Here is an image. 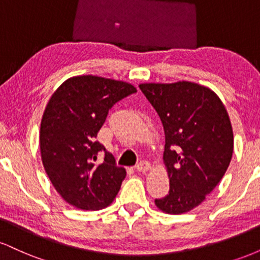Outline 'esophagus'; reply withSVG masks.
Here are the masks:
<instances>
[{"label":"esophagus","mask_w":260,"mask_h":260,"mask_svg":"<svg viewBox=\"0 0 260 260\" xmlns=\"http://www.w3.org/2000/svg\"><path fill=\"white\" fill-rule=\"evenodd\" d=\"M150 169V164L148 161H140L138 165L136 166V170L138 172H147Z\"/></svg>","instance_id":"34e87169"}]
</instances>
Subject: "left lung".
I'll use <instances>...</instances> for the list:
<instances>
[{"mask_svg": "<svg viewBox=\"0 0 260 260\" xmlns=\"http://www.w3.org/2000/svg\"><path fill=\"white\" fill-rule=\"evenodd\" d=\"M139 88L165 132L170 190L155 205L172 215L187 213L205 201L229 168L234 153L229 113L215 92L197 83H143Z\"/></svg>", "mask_w": 260, "mask_h": 260, "instance_id": "left-lung-1", "label": "left lung"}]
</instances>
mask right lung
Returning a JSON list of instances; mask_svg holds the SVG:
<instances>
[{
	"instance_id": "1",
	"label": "right lung",
	"mask_w": 260,
	"mask_h": 260,
	"mask_svg": "<svg viewBox=\"0 0 260 260\" xmlns=\"http://www.w3.org/2000/svg\"><path fill=\"white\" fill-rule=\"evenodd\" d=\"M137 92L132 84L98 76L64 80L52 94L41 118V160L52 186L68 204L100 210L113 202L126 170L96 142L109 110ZM106 151L101 164L97 153Z\"/></svg>"
}]
</instances>
